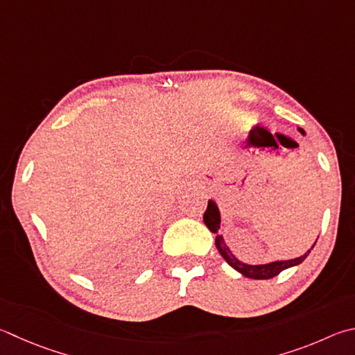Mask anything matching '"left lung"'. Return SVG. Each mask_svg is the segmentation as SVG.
Wrapping results in <instances>:
<instances>
[{"mask_svg":"<svg viewBox=\"0 0 355 355\" xmlns=\"http://www.w3.org/2000/svg\"><path fill=\"white\" fill-rule=\"evenodd\" d=\"M298 130L306 135L302 128H298ZM203 222L206 227L209 228L211 233L217 234L216 236V247L218 250V253L222 254V257L225 261H227L231 267L234 270H237L241 275L247 276L250 279H270V278H275V276H278L282 270L290 268L293 266H298L302 261L306 259L307 254L311 253V250L315 247V243L312 245V248L307 251L300 257H295V259H288V261H276V262H270V263H263V266H248V263H243L239 259H237L236 256H233L231 253L230 248L227 247V243H225L223 237L218 234V230H220V212H218L217 205L209 200L208 202V208H206L205 214H203Z\"/></svg>","mask_w":355,"mask_h":355,"instance_id":"8db88e82","label":"left lung"}]
</instances>
